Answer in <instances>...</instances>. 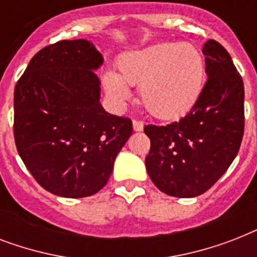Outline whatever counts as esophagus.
<instances>
[{
    "mask_svg": "<svg viewBox=\"0 0 257 257\" xmlns=\"http://www.w3.org/2000/svg\"><path fill=\"white\" fill-rule=\"evenodd\" d=\"M133 129H135L136 132H141V131L144 129V122L140 120H133Z\"/></svg>",
    "mask_w": 257,
    "mask_h": 257,
    "instance_id": "34e87169",
    "label": "esophagus"
}]
</instances>
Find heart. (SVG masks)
Listing matches in <instances>:
<instances>
[{
	"instance_id": "1",
	"label": "heart",
	"mask_w": 257,
	"mask_h": 257,
	"mask_svg": "<svg viewBox=\"0 0 257 257\" xmlns=\"http://www.w3.org/2000/svg\"><path fill=\"white\" fill-rule=\"evenodd\" d=\"M118 74L106 72L104 85L117 100L131 96L126 85H140L143 104L159 118L185 114L199 100L205 78L203 54L192 44H157L125 53Z\"/></svg>"
}]
</instances>
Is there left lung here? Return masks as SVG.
<instances>
[{"label": "left lung", "instance_id": "left-lung-1", "mask_svg": "<svg viewBox=\"0 0 257 257\" xmlns=\"http://www.w3.org/2000/svg\"><path fill=\"white\" fill-rule=\"evenodd\" d=\"M208 76L187 116L168 125H145L151 140L145 167L153 184L175 197L207 192L227 172L244 135V84L225 48L203 46Z\"/></svg>", "mask_w": 257, "mask_h": 257}]
</instances>
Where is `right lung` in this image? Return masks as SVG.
<instances>
[{"label": "right lung", "mask_w": 257, "mask_h": 257, "mask_svg": "<svg viewBox=\"0 0 257 257\" xmlns=\"http://www.w3.org/2000/svg\"><path fill=\"white\" fill-rule=\"evenodd\" d=\"M102 56L86 40H62L34 54L14 88V141L36 181L62 197H86L112 175L132 121L105 112L93 72Z\"/></svg>", "instance_id": "1"}]
</instances>
